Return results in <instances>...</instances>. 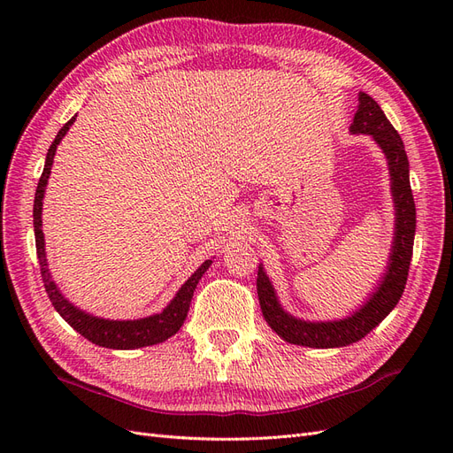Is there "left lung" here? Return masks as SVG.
Segmentation results:
<instances>
[{
	"label": "left lung",
	"instance_id": "left-lung-1",
	"mask_svg": "<svg viewBox=\"0 0 453 453\" xmlns=\"http://www.w3.org/2000/svg\"><path fill=\"white\" fill-rule=\"evenodd\" d=\"M353 134H368L381 147L391 173V193L395 200V238L386 273L376 291L357 311L338 321H304L287 313L273 293V287L258 266L257 293L266 323L285 342L306 348H342L365 338L396 306L403 293L412 260L416 234V203L408 175V157L399 132L393 128L381 107L368 94H359V109L355 113Z\"/></svg>",
	"mask_w": 453,
	"mask_h": 453
}]
</instances>
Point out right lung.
<instances>
[{"label": "right lung", "instance_id": "right-lung-1", "mask_svg": "<svg viewBox=\"0 0 453 453\" xmlns=\"http://www.w3.org/2000/svg\"><path fill=\"white\" fill-rule=\"evenodd\" d=\"M75 117H72L65 125L60 128V132L54 138L52 145L49 147L47 160L43 173L39 177L37 190H35V200H34V230H35V248H37V258L41 266V278L45 283V291L50 298V303L62 318L70 323L79 334H83L92 344L109 348V349H135V348H145V346H155L160 342L168 340L180 331L190 306V298L195 295V289L198 281L202 280L203 272L210 268L211 260H205V263L190 276L177 295L173 296L172 303L164 308L160 313L149 315L143 319H134V321H113V319H102L94 318L90 313H85L83 310L75 308L70 300H65L64 295L58 291L57 283L52 281L50 272L47 268V257H45V238L43 230H41V210H43V196H45V187L50 175L54 153H57V147L62 142L65 132L70 130L73 125Z\"/></svg>", "mask_w": 453, "mask_h": 453}]
</instances>
